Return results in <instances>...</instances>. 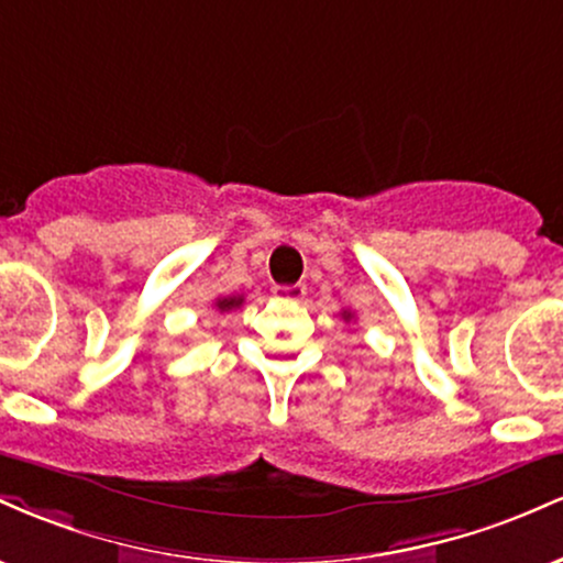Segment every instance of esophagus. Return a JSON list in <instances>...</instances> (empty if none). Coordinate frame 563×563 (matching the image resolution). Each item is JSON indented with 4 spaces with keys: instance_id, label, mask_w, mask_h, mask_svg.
<instances>
[{
    "instance_id": "34e87169",
    "label": "esophagus",
    "mask_w": 563,
    "mask_h": 563,
    "mask_svg": "<svg viewBox=\"0 0 563 563\" xmlns=\"http://www.w3.org/2000/svg\"><path fill=\"white\" fill-rule=\"evenodd\" d=\"M273 296L280 301H301L307 296V286L296 283V286H275Z\"/></svg>"
}]
</instances>
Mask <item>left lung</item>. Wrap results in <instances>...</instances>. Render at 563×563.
Wrapping results in <instances>:
<instances>
[{
    "mask_svg": "<svg viewBox=\"0 0 563 563\" xmlns=\"http://www.w3.org/2000/svg\"><path fill=\"white\" fill-rule=\"evenodd\" d=\"M341 318H344V320L349 322V320H352V312H341Z\"/></svg>",
    "mask_w": 563,
    "mask_h": 563,
    "instance_id": "1",
    "label": "left lung"
}]
</instances>
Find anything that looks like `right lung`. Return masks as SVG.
<instances>
[{
	"label": "right lung",
	"mask_w": 563,
	"mask_h": 563,
	"mask_svg": "<svg viewBox=\"0 0 563 563\" xmlns=\"http://www.w3.org/2000/svg\"><path fill=\"white\" fill-rule=\"evenodd\" d=\"M243 303V296H224V299H217L214 307L219 312H230V309H238Z\"/></svg>",
	"instance_id": "add662e5"
}]
</instances>
